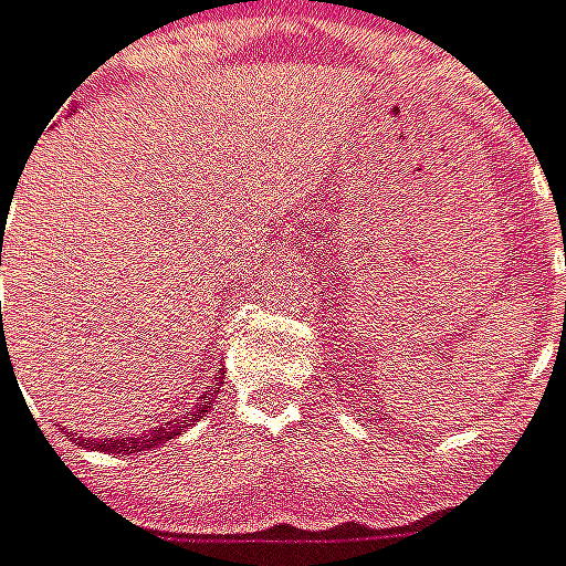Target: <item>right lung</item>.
Segmentation results:
<instances>
[{"label": "right lung", "instance_id": "add662e5", "mask_svg": "<svg viewBox=\"0 0 566 566\" xmlns=\"http://www.w3.org/2000/svg\"><path fill=\"white\" fill-rule=\"evenodd\" d=\"M71 98V95H69ZM2 221H6V203H2ZM0 266H2V245H0ZM2 350H6V338H2ZM219 392V384L212 389H207V396L198 401V405H191L188 411H182L177 417V420L165 422V426H158V429H149V432H140V434H132V438H92V441H86V438H77V434H71L69 438H74V441L81 443V447H92V450H104V453H123V455H132V453H144V450H149V447H161V443H167L170 438H177L179 432H186V429H191L195 422L203 417V413L212 408V396Z\"/></svg>", "mask_w": 566, "mask_h": 566}]
</instances>
